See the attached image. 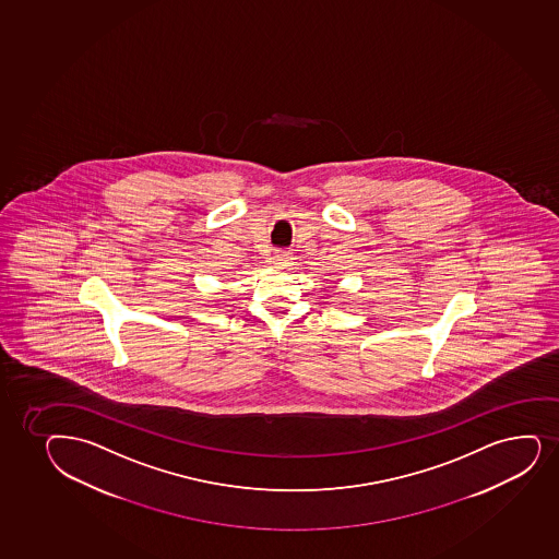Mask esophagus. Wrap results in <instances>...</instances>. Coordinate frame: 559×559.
Listing matches in <instances>:
<instances>
[{
    "mask_svg": "<svg viewBox=\"0 0 559 559\" xmlns=\"http://www.w3.org/2000/svg\"><path fill=\"white\" fill-rule=\"evenodd\" d=\"M290 261L289 251L277 250L274 251V255H272V263L276 264L277 269H283V266H287Z\"/></svg>",
    "mask_w": 559,
    "mask_h": 559,
    "instance_id": "34e87169",
    "label": "esophagus"
}]
</instances>
